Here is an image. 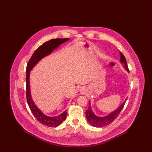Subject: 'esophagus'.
Returning a JSON list of instances; mask_svg holds the SVG:
<instances>
[{
	"label": "esophagus",
	"instance_id": "34e87169",
	"mask_svg": "<svg viewBox=\"0 0 152 152\" xmlns=\"http://www.w3.org/2000/svg\"><path fill=\"white\" fill-rule=\"evenodd\" d=\"M80 92L82 93V94H84L85 93V89L83 88H82L80 90Z\"/></svg>",
	"mask_w": 152,
	"mask_h": 152
}]
</instances>
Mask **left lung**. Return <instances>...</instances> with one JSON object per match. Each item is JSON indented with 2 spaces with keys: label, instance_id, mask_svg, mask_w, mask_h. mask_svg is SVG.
I'll return each mask as SVG.
<instances>
[{
  "label": "left lung",
  "instance_id": "obj_1",
  "mask_svg": "<svg viewBox=\"0 0 152 152\" xmlns=\"http://www.w3.org/2000/svg\"><path fill=\"white\" fill-rule=\"evenodd\" d=\"M120 62L121 64L124 66L125 69L127 72H129L127 62L126 60V58L122 54V53H120ZM126 101V99L124 100V102L117 108L115 111L108 114L104 117H99L97 116L92 111L91 108V103L89 102V107L87 111H86V118L87 119V121L90 124H91L92 126L96 127H102L105 126H107L108 124H111L114 120L117 117L118 114H120V111L122 110V109L124 107V105L125 104V102Z\"/></svg>",
  "mask_w": 152,
  "mask_h": 152
}]
</instances>
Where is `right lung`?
<instances>
[{
    "label": "right lung",
    "instance_id": "obj_1",
    "mask_svg": "<svg viewBox=\"0 0 152 152\" xmlns=\"http://www.w3.org/2000/svg\"><path fill=\"white\" fill-rule=\"evenodd\" d=\"M69 38L52 39L45 42L40 46L33 53L30 60L28 62L26 67V97L27 102L31 111L36 119L41 124L48 127H56L61 124L66 118L67 112L65 111L61 114L55 117H49L43 113L34 102L30 89V72L35 65L42 58L49 55L54 50L57 49L63 43L69 41Z\"/></svg>",
    "mask_w": 152,
    "mask_h": 152
}]
</instances>
